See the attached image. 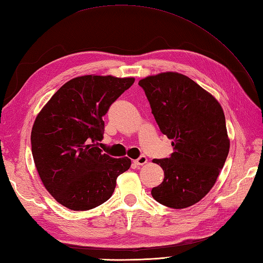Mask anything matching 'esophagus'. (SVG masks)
Returning <instances> with one entry per match:
<instances>
[{
    "label": "esophagus",
    "mask_w": 263,
    "mask_h": 263,
    "mask_svg": "<svg viewBox=\"0 0 263 263\" xmlns=\"http://www.w3.org/2000/svg\"><path fill=\"white\" fill-rule=\"evenodd\" d=\"M147 161H148V158L146 156L142 155V156L139 157L138 159H136L135 164H136V165H145V164L147 163Z\"/></svg>",
    "instance_id": "34e87169"
}]
</instances>
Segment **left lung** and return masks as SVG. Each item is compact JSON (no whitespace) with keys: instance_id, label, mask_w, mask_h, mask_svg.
<instances>
[{"instance_id":"1","label":"left lung","mask_w":263,"mask_h":263,"mask_svg":"<svg viewBox=\"0 0 263 263\" xmlns=\"http://www.w3.org/2000/svg\"><path fill=\"white\" fill-rule=\"evenodd\" d=\"M139 85L174 151L168 158L153 161L164 171L153 197L171 209L192 206L212 189L228 156L222 107L196 82L174 71L148 76Z\"/></svg>"}]
</instances>
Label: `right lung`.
Wrapping results in <instances>:
<instances>
[{
	"label": "right lung",
	"mask_w": 263,
	"mask_h": 263,
	"mask_svg": "<svg viewBox=\"0 0 263 263\" xmlns=\"http://www.w3.org/2000/svg\"><path fill=\"white\" fill-rule=\"evenodd\" d=\"M133 83V77H75L36 116L30 136L35 166L51 196L67 209L99 206L114 193L117 177L130 168V158H112L98 143L104 138L102 117Z\"/></svg>",
	"instance_id": "right-lung-1"
}]
</instances>
